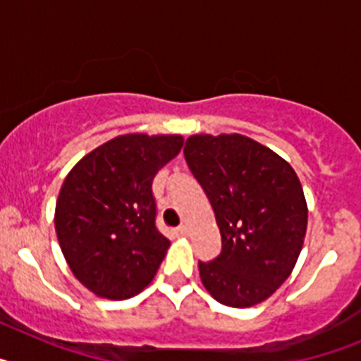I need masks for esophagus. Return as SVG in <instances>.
Here are the masks:
<instances>
[{
  "mask_svg": "<svg viewBox=\"0 0 361 361\" xmlns=\"http://www.w3.org/2000/svg\"><path fill=\"white\" fill-rule=\"evenodd\" d=\"M175 235H177V237H186V235H188L186 226H180V228L175 229Z\"/></svg>",
  "mask_w": 361,
  "mask_h": 361,
  "instance_id": "34e87169",
  "label": "esophagus"
}]
</instances>
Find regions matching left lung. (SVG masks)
Instances as JSON below:
<instances>
[{"instance_id":"1","label":"left lung","mask_w":361,"mask_h":361,"mask_svg":"<svg viewBox=\"0 0 361 361\" xmlns=\"http://www.w3.org/2000/svg\"><path fill=\"white\" fill-rule=\"evenodd\" d=\"M184 157L222 237L219 257L199 262L204 288L229 307L260 304L291 275L304 244L307 204L295 170L238 133L191 135Z\"/></svg>"}]
</instances>
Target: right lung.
<instances>
[{"instance_id": "right-lung-1", "label": "right lung", "mask_w": 361, "mask_h": 361, "mask_svg": "<svg viewBox=\"0 0 361 361\" xmlns=\"http://www.w3.org/2000/svg\"><path fill=\"white\" fill-rule=\"evenodd\" d=\"M180 135H119L73 166L56 202V233L75 279L110 300L141 293L170 240L155 226L153 177L180 152Z\"/></svg>"}]
</instances>
